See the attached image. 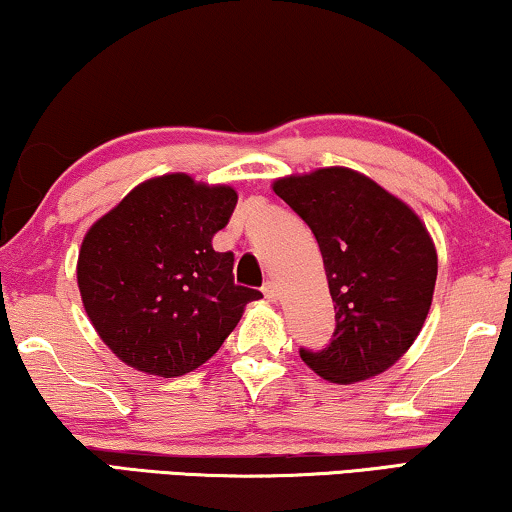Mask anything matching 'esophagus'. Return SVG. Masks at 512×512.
Segmentation results:
<instances>
[{"label":"esophagus","instance_id":"1","mask_svg":"<svg viewBox=\"0 0 512 512\" xmlns=\"http://www.w3.org/2000/svg\"><path fill=\"white\" fill-rule=\"evenodd\" d=\"M262 292H264V297L269 299V301H278L280 299V290H278V285L273 283V280H266L264 287H262Z\"/></svg>","mask_w":512,"mask_h":512}]
</instances>
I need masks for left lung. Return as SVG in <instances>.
<instances>
[{"instance_id": "1", "label": "left lung", "mask_w": 512, "mask_h": 512, "mask_svg": "<svg viewBox=\"0 0 512 512\" xmlns=\"http://www.w3.org/2000/svg\"><path fill=\"white\" fill-rule=\"evenodd\" d=\"M273 192L311 227L334 299L331 343L299 348L301 359L341 385L390 369L434 297L438 259L427 227L394 194L343 167L280 178Z\"/></svg>"}]
</instances>
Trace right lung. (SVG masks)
<instances>
[{"label":"right lung","instance_id":"add662e5","mask_svg":"<svg viewBox=\"0 0 512 512\" xmlns=\"http://www.w3.org/2000/svg\"><path fill=\"white\" fill-rule=\"evenodd\" d=\"M227 185L185 174L141 183L85 234L78 290L102 341L150 376L176 378L211 359L262 297L234 283V255L215 253V232L236 208Z\"/></svg>","mask_w":512,"mask_h":512}]
</instances>
